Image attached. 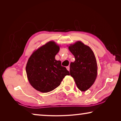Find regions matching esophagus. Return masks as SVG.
Instances as JSON below:
<instances>
[{"instance_id":"esophagus-1","label":"esophagus","mask_w":121,"mask_h":121,"mask_svg":"<svg viewBox=\"0 0 121 121\" xmlns=\"http://www.w3.org/2000/svg\"><path fill=\"white\" fill-rule=\"evenodd\" d=\"M66 68H67V70H68V71H69V70H70V67H69V66L66 67Z\"/></svg>"}]
</instances>
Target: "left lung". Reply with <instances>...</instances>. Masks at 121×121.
I'll use <instances>...</instances> for the list:
<instances>
[{
	"instance_id": "8db88e82",
	"label": "left lung",
	"mask_w": 121,
	"mask_h": 121,
	"mask_svg": "<svg viewBox=\"0 0 121 121\" xmlns=\"http://www.w3.org/2000/svg\"><path fill=\"white\" fill-rule=\"evenodd\" d=\"M68 48L75 61L70 65V73L81 91H85L93 84L97 76V63L93 51L81 41L70 44Z\"/></svg>"
}]
</instances>
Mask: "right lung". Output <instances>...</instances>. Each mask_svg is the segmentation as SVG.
I'll list each match as a JSON object with an SVG mask.
<instances>
[{
	"instance_id": "1",
	"label": "right lung",
	"mask_w": 121,
	"mask_h": 121,
	"mask_svg": "<svg viewBox=\"0 0 121 121\" xmlns=\"http://www.w3.org/2000/svg\"><path fill=\"white\" fill-rule=\"evenodd\" d=\"M60 47L50 41L35 51L26 65L29 82L35 89L47 93L58 87L69 71L61 65L60 61L55 59Z\"/></svg>"
}]
</instances>
